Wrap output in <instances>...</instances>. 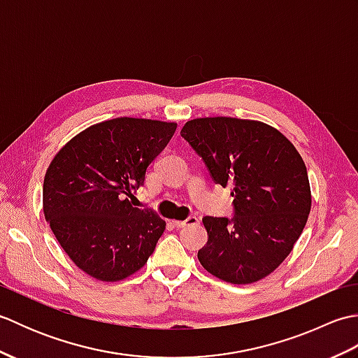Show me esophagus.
Masks as SVG:
<instances>
[{
    "label": "esophagus",
    "instance_id": "esophagus-1",
    "mask_svg": "<svg viewBox=\"0 0 358 358\" xmlns=\"http://www.w3.org/2000/svg\"><path fill=\"white\" fill-rule=\"evenodd\" d=\"M196 223H199V218H196L195 215L187 217L186 220H177V222H173L175 227H178V229H181V227H186L189 224H196Z\"/></svg>",
    "mask_w": 358,
    "mask_h": 358
}]
</instances>
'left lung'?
<instances>
[{
	"label": "left lung",
	"mask_w": 358,
	"mask_h": 358,
	"mask_svg": "<svg viewBox=\"0 0 358 358\" xmlns=\"http://www.w3.org/2000/svg\"><path fill=\"white\" fill-rule=\"evenodd\" d=\"M181 136L201 157L217 185L234 187V217H204L201 266L227 283L269 275L299 240L310 212L305 162L286 136L254 120L187 121Z\"/></svg>",
	"instance_id": "1"
}]
</instances>
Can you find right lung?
I'll list each match as a JSON object with an SVG mask.
<instances>
[{
  "mask_svg": "<svg viewBox=\"0 0 358 358\" xmlns=\"http://www.w3.org/2000/svg\"><path fill=\"white\" fill-rule=\"evenodd\" d=\"M175 129L158 120L113 118L73 136L52 159L43 185L44 217L87 275L124 280L155 250L166 222L135 208L132 199Z\"/></svg>",
  "mask_w": 358,
  "mask_h": 358,
  "instance_id": "1",
  "label": "right lung"
}]
</instances>
